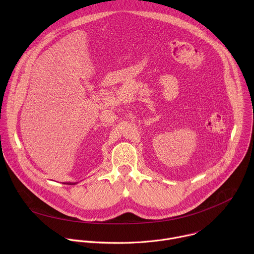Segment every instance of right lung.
I'll use <instances>...</instances> for the list:
<instances>
[{
    "label": "right lung",
    "mask_w": 254,
    "mask_h": 254,
    "mask_svg": "<svg viewBox=\"0 0 254 254\" xmlns=\"http://www.w3.org/2000/svg\"><path fill=\"white\" fill-rule=\"evenodd\" d=\"M63 184H67V185H75V184H77V182H75V183H72V182H67V183H63Z\"/></svg>",
    "instance_id": "obj_1"
}]
</instances>
